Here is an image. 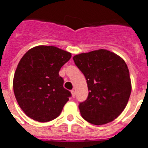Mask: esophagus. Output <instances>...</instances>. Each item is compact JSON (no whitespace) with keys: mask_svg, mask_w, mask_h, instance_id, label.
<instances>
[{"mask_svg":"<svg viewBox=\"0 0 148 148\" xmlns=\"http://www.w3.org/2000/svg\"><path fill=\"white\" fill-rule=\"evenodd\" d=\"M71 92L72 97H73V98H74V97H75V95H76V93H75V90H72Z\"/></svg>","mask_w":148,"mask_h":148,"instance_id":"1","label":"esophagus"}]
</instances>
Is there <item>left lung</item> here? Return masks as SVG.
I'll use <instances>...</instances> for the list:
<instances>
[{
    "label": "left lung",
    "mask_w": 148,
    "mask_h": 148,
    "mask_svg": "<svg viewBox=\"0 0 148 148\" xmlns=\"http://www.w3.org/2000/svg\"><path fill=\"white\" fill-rule=\"evenodd\" d=\"M87 83L89 94L80 103L82 117L100 125L112 122L125 108L132 91L129 71L116 54L99 49L73 57Z\"/></svg>",
    "instance_id": "1"
}]
</instances>
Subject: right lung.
Masks as SVG:
<instances>
[{"label":"right lung","instance_id":"right-lung-1","mask_svg":"<svg viewBox=\"0 0 148 148\" xmlns=\"http://www.w3.org/2000/svg\"><path fill=\"white\" fill-rule=\"evenodd\" d=\"M71 54L55 46L29 49L18 64L13 81L14 95L26 116L47 122L59 116L71 93L64 88L59 76Z\"/></svg>","mask_w":148,"mask_h":148}]
</instances>
